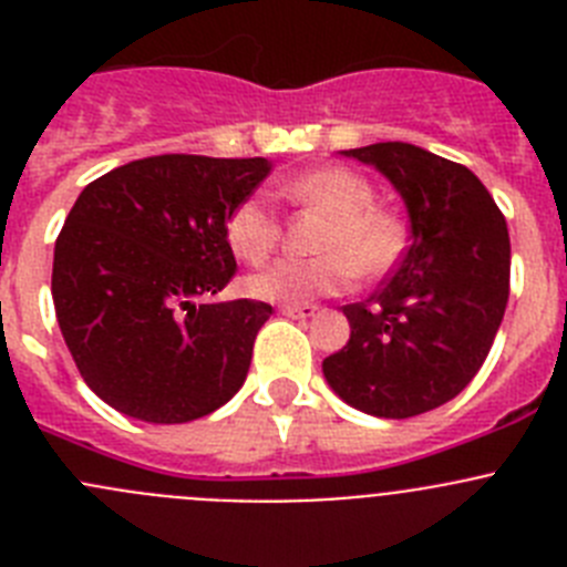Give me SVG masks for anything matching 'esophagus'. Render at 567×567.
<instances>
[{"label":"esophagus","mask_w":567,"mask_h":567,"mask_svg":"<svg viewBox=\"0 0 567 567\" xmlns=\"http://www.w3.org/2000/svg\"><path fill=\"white\" fill-rule=\"evenodd\" d=\"M280 312L287 315V318L307 320V318H315L318 307H315V303H284V307H280Z\"/></svg>","instance_id":"esophagus-1"}]
</instances>
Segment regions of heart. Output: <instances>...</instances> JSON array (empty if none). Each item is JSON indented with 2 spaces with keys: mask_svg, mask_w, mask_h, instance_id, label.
Masks as SVG:
<instances>
[{
  "mask_svg": "<svg viewBox=\"0 0 567 567\" xmlns=\"http://www.w3.org/2000/svg\"><path fill=\"white\" fill-rule=\"evenodd\" d=\"M289 204L327 215L315 238L318 258H284L247 278L252 298L307 303L334 295L354 280H378L394 269L405 249V224L380 207L372 182L349 167H315L278 184ZM229 247L247 264H260L280 240V218L267 195H247L227 215Z\"/></svg>",
  "mask_w": 567,
  "mask_h": 567,
  "instance_id": "heart-1",
  "label": "heart"
}]
</instances>
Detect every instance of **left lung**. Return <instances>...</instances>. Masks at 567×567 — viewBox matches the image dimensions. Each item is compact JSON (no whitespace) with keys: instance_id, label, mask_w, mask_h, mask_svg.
Returning a JSON list of instances; mask_svg holds the SVG:
<instances>
[{"instance_id":"8db88e82","label":"left lung","mask_w":567,"mask_h":567,"mask_svg":"<svg viewBox=\"0 0 567 567\" xmlns=\"http://www.w3.org/2000/svg\"><path fill=\"white\" fill-rule=\"evenodd\" d=\"M346 155L398 187L412 244L372 298L343 307L352 338L323 374L360 412L405 420L457 398L488 358L511 289L508 227L463 164L403 142Z\"/></svg>"}]
</instances>
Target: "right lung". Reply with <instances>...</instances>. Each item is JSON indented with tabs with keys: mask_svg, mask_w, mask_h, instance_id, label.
<instances>
[{
	"mask_svg": "<svg viewBox=\"0 0 567 567\" xmlns=\"http://www.w3.org/2000/svg\"><path fill=\"white\" fill-rule=\"evenodd\" d=\"M267 158L167 153L90 182L53 252V307L84 383L115 412L189 423L249 372L264 300L213 303L233 280L227 215L269 175Z\"/></svg>",
	"mask_w": 567,
	"mask_h": 567,
	"instance_id": "add662e5",
	"label": "right lung"
}]
</instances>
